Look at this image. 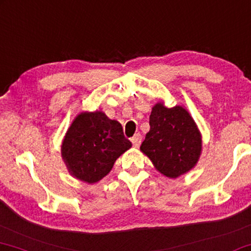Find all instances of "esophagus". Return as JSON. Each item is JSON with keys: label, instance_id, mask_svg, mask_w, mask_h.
Segmentation results:
<instances>
[{"label": "esophagus", "instance_id": "esophagus-1", "mask_svg": "<svg viewBox=\"0 0 251 251\" xmlns=\"http://www.w3.org/2000/svg\"><path fill=\"white\" fill-rule=\"evenodd\" d=\"M131 141H132V144H133V146H134V147H139V146H140L141 142H142V136H141L140 133H138V134H135L134 136H133V138L131 139Z\"/></svg>", "mask_w": 251, "mask_h": 251}]
</instances>
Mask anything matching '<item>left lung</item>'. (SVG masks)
Returning a JSON list of instances; mask_svg holds the SVG:
<instances>
[{"label":"left lung","instance_id":"obj_1","mask_svg":"<svg viewBox=\"0 0 251 251\" xmlns=\"http://www.w3.org/2000/svg\"><path fill=\"white\" fill-rule=\"evenodd\" d=\"M151 129L140 149L156 169L170 178L188 173L201 151V133L191 116L182 106L166 107L158 103L149 117Z\"/></svg>","mask_w":251,"mask_h":251}]
</instances>
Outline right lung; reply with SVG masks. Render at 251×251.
Masks as SVG:
<instances>
[{"mask_svg":"<svg viewBox=\"0 0 251 251\" xmlns=\"http://www.w3.org/2000/svg\"><path fill=\"white\" fill-rule=\"evenodd\" d=\"M131 146L123 126L97 111L76 117L61 151L72 175L83 182L96 183L110 173L117 158Z\"/></svg>","mask_w":251,"mask_h":251,"instance_id":"right-lung-1","label":"right lung"}]
</instances>
